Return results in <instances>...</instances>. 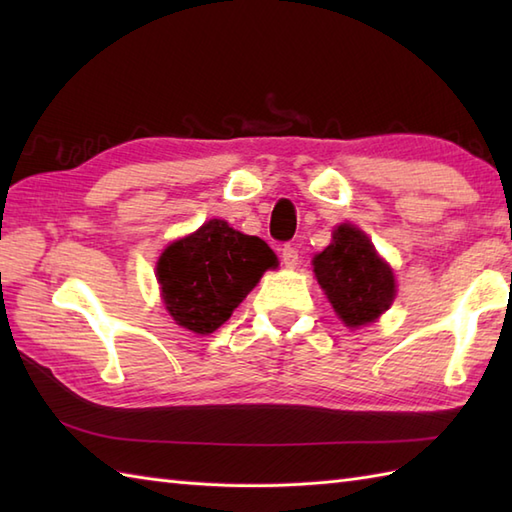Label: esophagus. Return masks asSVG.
<instances>
[{
  "mask_svg": "<svg viewBox=\"0 0 512 512\" xmlns=\"http://www.w3.org/2000/svg\"><path fill=\"white\" fill-rule=\"evenodd\" d=\"M281 262H284L286 268H295L299 264V250L292 244H286L281 248Z\"/></svg>",
  "mask_w": 512,
  "mask_h": 512,
  "instance_id": "esophagus-1",
  "label": "esophagus"
}]
</instances>
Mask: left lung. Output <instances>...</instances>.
<instances>
[{"instance_id":"8db88e82","label":"left lung","mask_w":512,"mask_h":512,"mask_svg":"<svg viewBox=\"0 0 512 512\" xmlns=\"http://www.w3.org/2000/svg\"><path fill=\"white\" fill-rule=\"evenodd\" d=\"M314 275L347 328L374 323L396 297V279L369 237L352 224L334 228L332 244L312 259Z\"/></svg>"}]
</instances>
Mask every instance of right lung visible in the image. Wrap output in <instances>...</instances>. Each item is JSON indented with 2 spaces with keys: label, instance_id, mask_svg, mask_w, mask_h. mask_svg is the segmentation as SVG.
Listing matches in <instances>:
<instances>
[{
  "label": "right lung",
  "instance_id": "1",
  "mask_svg": "<svg viewBox=\"0 0 512 512\" xmlns=\"http://www.w3.org/2000/svg\"><path fill=\"white\" fill-rule=\"evenodd\" d=\"M277 266L264 239L239 233L224 220H209L165 248L156 275L173 321L195 334H211L266 270Z\"/></svg>",
  "mask_w": 512,
  "mask_h": 512
}]
</instances>
